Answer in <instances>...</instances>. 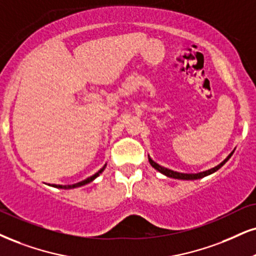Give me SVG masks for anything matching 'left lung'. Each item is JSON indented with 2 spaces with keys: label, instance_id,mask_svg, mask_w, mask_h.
Segmentation results:
<instances>
[{
  "label": "left lung",
  "instance_id": "obj_1",
  "mask_svg": "<svg viewBox=\"0 0 256 256\" xmlns=\"http://www.w3.org/2000/svg\"><path fill=\"white\" fill-rule=\"evenodd\" d=\"M232 153H234V152L230 153L229 156H228V158H226V159L224 160V162H222L220 164V165H217L216 167H214V168L208 170V171H204V172H200V173H196V174H188V173H179V172L172 171V170H168V168H166V167L160 166L159 164H156V162H153V160L150 159V156H148V160H150V164L154 167V168L156 170V171H159L160 173H162V174H165V176H170V178L182 179V180H194V179L203 178V176H209V174H211V173L216 172L217 170H220V167H222L223 165H224V164H226V162H228V160L230 159V156H232Z\"/></svg>",
  "mask_w": 256,
  "mask_h": 256
}]
</instances>
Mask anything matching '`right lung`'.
<instances>
[{"mask_svg": "<svg viewBox=\"0 0 256 256\" xmlns=\"http://www.w3.org/2000/svg\"><path fill=\"white\" fill-rule=\"evenodd\" d=\"M106 165H104V166L102 167V168L98 172L94 173V176H89V178H86V179H85V180H83V182H77V184H74V185H56V184H53L52 186H53V188H80V186H83V185H85V184H89V182H92L94 178H97V176H100V173H102V172L104 171V168H106Z\"/></svg>", "mask_w": 256, "mask_h": 256, "instance_id": "right-lung-1", "label": "right lung"}]
</instances>
